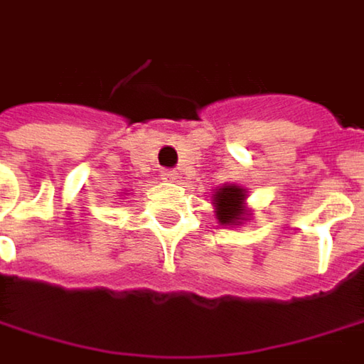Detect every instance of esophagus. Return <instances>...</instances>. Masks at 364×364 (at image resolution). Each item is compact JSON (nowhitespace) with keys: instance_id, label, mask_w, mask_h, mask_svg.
<instances>
[{"instance_id":"1","label":"esophagus","mask_w":364,"mask_h":364,"mask_svg":"<svg viewBox=\"0 0 364 364\" xmlns=\"http://www.w3.org/2000/svg\"><path fill=\"white\" fill-rule=\"evenodd\" d=\"M161 177L164 179V181H175V179H177V173H175V171H171V168H162Z\"/></svg>"}]
</instances>
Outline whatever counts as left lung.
I'll return each instance as SVG.
<instances>
[{
  "mask_svg": "<svg viewBox=\"0 0 364 364\" xmlns=\"http://www.w3.org/2000/svg\"><path fill=\"white\" fill-rule=\"evenodd\" d=\"M243 200H245V189L239 185H226L223 189L216 191L214 203H216V216L223 225H230L241 220L243 216Z\"/></svg>",
  "mask_w": 364,
  "mask_h": 364,
  "instance_id": "1",
  "label": "left lung"
}]
</instances>
